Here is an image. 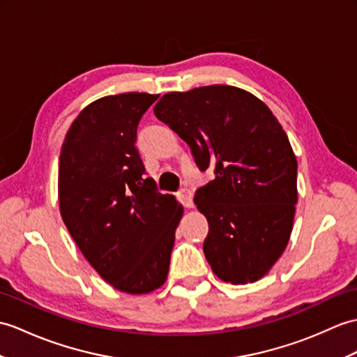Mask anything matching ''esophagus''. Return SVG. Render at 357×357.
I'll return each mask as SVG.
<instances>
[{
	"label": "esophagus",
	"instance_id": "esophagus-1",
	"mask_svg": "<svg viewBox=\"0 0 357 357\" xmlns=\"http://www.w3.org/2000/svg\"><path fill=\"white\" fill-rule=\"evenodd\" d=\"M178 197H179V201L182 202V205L185 206V208H193V193H192V190L182 188L179 195H178Z\"/></svg>",
	"mask_w": 357,
	"mask_h": 357
}]
</instances>
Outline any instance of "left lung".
<instances>
[{
	"mask_svg": "<svg viewBox=\"0 0 357 357\" xmlns=\"http://www.w3.org/2000/svg\"><path fill=\"white\" fill-rule=\"evenodd\" d=\"M153 112L185 141L199 169L214 170L195 196L208 220L204 254L213 272L231 284L259 281L294 227L298 164L284 129L260 98L229 85L167 93Z\"/></svg>",
	"mask_w": 357,
	"mask_h": 357,
	"instance_id": "left-lung-1",
	"label": "left lung"
}]
</instances>
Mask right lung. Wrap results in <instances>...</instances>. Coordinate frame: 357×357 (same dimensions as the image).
<instances>
[{
	"label": "right lung",
	"instance_id": "right-lung-1",
	"mask_svg": "<svg viewBox=\"0 0 357 357\" xmlns=\"http://www.w3.org/2000/svg\"><path fill=\"white\" fill-rule=\"evenodd\" d=\"M158 94L106 96L80 111L59 158V208L80 252L120 292L144 295L167 280L184 208L143 178L137 129Z\"/></svg>",
	"mask_w": 357,
	"mask_h": 357
}]
</instances>
